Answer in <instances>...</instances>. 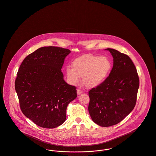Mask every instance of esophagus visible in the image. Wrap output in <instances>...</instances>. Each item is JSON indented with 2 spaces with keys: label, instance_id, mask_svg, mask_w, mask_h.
Listing matches in <instances>:
<instances>
[{
  "label": "esophagus",
  "instance_id": "esophagus-1",
  "mask_svg": "<svg viewBox=\"0 0 156 156\" xmlns=\"http://www.w3.org/2000/svg\"><path fill=\"white\" fill-rule=\"evenodd\" d=\"M82 92H83V91L82 90H80V89H77V95L81 94H82Z\"/></svg>",
  "mask_w": 156,
  "mask_h": 156
}]
</instances>
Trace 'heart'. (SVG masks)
<instances>
[{"mask_svg": "<svg viewBox=\"0 0 156 156\" xmlns=\"http://www.w3.org/2000/svg\"><path fill=\"white\" fill-rule=\"evenodd\" d=\"M111 69L112 63L107 57L86 54L75 59L72 68L66 69V74L70 84H76L80 77L83 85L91 89L104 83Z\"/></svg>", "mask_w": 156, "mask_h": 156, "instance_id": "b5f03b06", "label": "heart"}]
</instances>
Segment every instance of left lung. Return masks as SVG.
<instances>
[{
	"mask_svg": "<svg viewBox=\"0 0 156 156\" xmlns=\"http://www.w3.org/2000/svg\"><path fill=\"white\" fill-rule=\"evenodd\" d=\"M114 65L104 83L89 92L88 110L92 121L101 126H110L122 121L134 108L139 77L131 58L112 48Z\"/></svg>",
	"mask_w": 156,
	"mask_h": 156,
	"instance_id": "8db88e82",
	"label": "left lung"
}]
</instances>
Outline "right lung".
Segmentation results:
<instances>
[{"label": "right lung", "instance_id": "right-lung-1", "mask_svg": "<svg viewBox=\"0 0 156 156\" xmlns=\"http://www.w3.org/2000/svg\"><path fill=\"white\" fill-rule=\"evenodd\" d=\"M70 51L44 47L21 63L15 88L24 115L44 128H54L66 119L67 105L77 97L76 87L64 80L62 68Z\"/></svg>", "mask_w": 156, "mask_h": 156}]
</instances>
